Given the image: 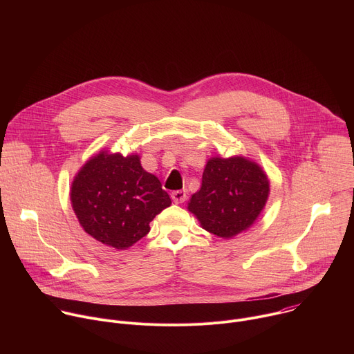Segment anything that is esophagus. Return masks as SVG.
<instances>
[{"label": "esophagus", "mask_w": 354, "mask_h": 354, "mask_svg": "<svg viewBox=\"0 0 354 354\" xmlns=\"http://www.w3.org/2000/svg\"><path fill=\"white\" fill-rule=\"evenodd\" d=\"M171 197H172V200H174V203L179 205V203H183V201L186 200L187 196H186V192H185V190H175V192H172Z\"/></svg>", "instance_id": "esophagus-1"}]
</instances>
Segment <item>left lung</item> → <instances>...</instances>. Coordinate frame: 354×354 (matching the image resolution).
Returning a JSON list of instances; mask_svg holds the SVG:
<instances>
[{
  "label": "left lung",
  "mask_w": 354,
  "mask_h": 354,
  "mask_svg": "<svg viewBox=\"0 0 354 354\" xmlns=\"http://www.w3.org/2000/svg\"><path fill=\"white\" fill-rule=\"evenodd\" d=\"M268 196V176L255 162L242 157L213 158L187 209L206 231L232 238L255 223Z\"/></svg>",
  "instance_id": "left-lung-1"
}]
</instances>
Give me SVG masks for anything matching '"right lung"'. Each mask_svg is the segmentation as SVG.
<instances>
[{
    "mask_svg": "<svg viewBox=\"0 0 354 354\" xmlns=\"http://www.w3.org/2000/svg\"><path fill=\"white\" fill-rule=\"evenodd\" d=\"M71 203L92 238L126 249L149 232V223L171 206L157 176L145 172L138 156L97 154L75 176Z\"/></svg>",
    "mask_w": 354,
    "mask_h": 354,
    "instance_id": "obj_1",
    "label": "right lung"
}]
</instances>
